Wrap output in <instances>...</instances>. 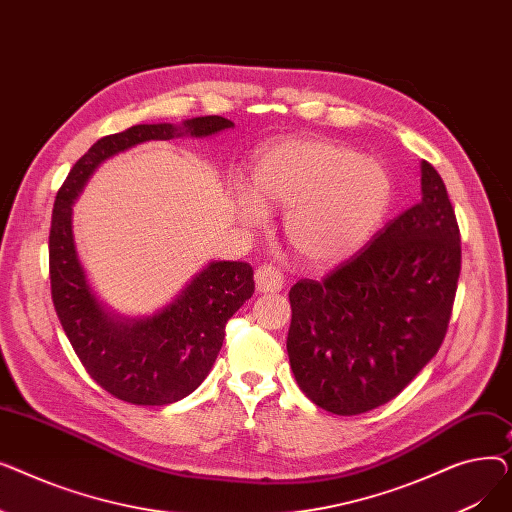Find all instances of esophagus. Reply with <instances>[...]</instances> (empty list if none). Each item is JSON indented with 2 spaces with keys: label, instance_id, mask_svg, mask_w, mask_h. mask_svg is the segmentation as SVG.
Masks as SVG:
<instances>
[{
  "label": "esophagus",
  "instance_id": "obj_1",
  "mask_svg": "<svg viewBox=\"0 0 512 512\" xmlns=\"http://www.w3.org/2000/svg\"><path fill=\"white\" fill-rule=\"evenodd\" d=\"M255 286L259 292H278L284 286V276L272 263H263L255 272Z\"/></svg>",
  "mask_w": 512,
  "mask_h": 512
}]
</instances>
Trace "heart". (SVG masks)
Returning a JSON list of instances; mask_svg holds the SVG:
<instances>
[{"mask_svg": "<svg viewBox=\"0 0 512 512\" xmlns=\"http://www.w3.org/2000/svg\"><path fill=\"white\" fill-rule=\"evenodd\" d=\"M392 203V176L382 161L326 139H286L267 147L253 168V191L236 193L249 224L265 205L286 207L284 234L309 265H332L357 253Z\"/></svg>", "mask_w": 512, "mask_h": 512, "instance_id": "1", "label": "heart"}]
</instances>
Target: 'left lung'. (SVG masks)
Returning a JSON list of instances; mask_svg holds the SVG:
<instances>
[{
	"label": "left lung",
	"instance_id": "8db88e82",
	"mask_svg": "<svg viewBox=\"0 0 512 512\" xmlns=\"http://www.w3.org/2000/svg\"><path fill=\"white\" fill-rule=\"evenodd\" d=\"M421 201L321 280L288 292V359L299 388L334 415H361L405 390L446 336L461 232L444 180L421 161Z\"/></svg>",
	"mask_w": 512,
	"mask_h": 512
}]
</instances>
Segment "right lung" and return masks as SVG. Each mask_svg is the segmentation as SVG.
<instances>
[{"label": "right lung", "mask_w": 512, "mask_h": 512, "mask_svg": "<svg viewBox=\"0 0 512 512\" xmlns=\"http://www.w3.org/2000/svg\"><path fill=\"white\" fill-rule=\"evenodd\" d=\"M222 116L174 124H137L99 139L60 186L49 230L51 299L60 324L91 378L132 405L161 407L191 394L207 378L224 342L228 319L255 292L245 261H213L153 317L120 321L91 292L72 238V203L103 159L145 141L182 134L209 137L232 128Z\"/></svg>", "instance_id": "1"}]
</instances>
